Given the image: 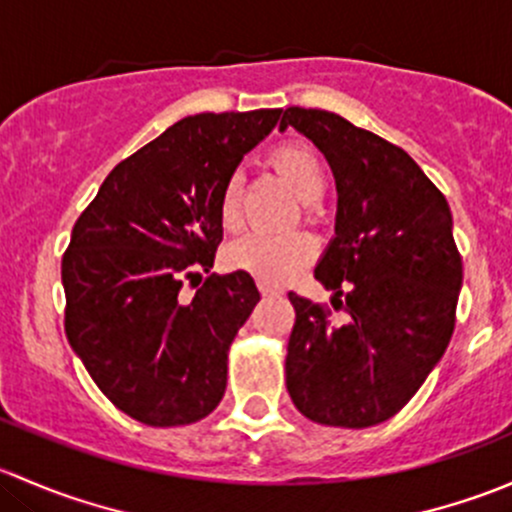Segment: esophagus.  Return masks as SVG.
Listing matches in <instances>:
<instances>
[{
	"label": "esophagus",
	"mask_w": 512,
	"mask_h": 512,
	"mask_svg": "<svg viewBox=\"0 0 512 512\" xmlns=\"http://www.w3.org/2000/svg\"><path fill=\"white\" fill-rule=\"evenodd\" d=\"M257 289H260V294L262 297H277V294H280V287H272V285H267V282H257Z\"/></svg>",
	"instance_id": "esophagus-1"
}]
</instances>
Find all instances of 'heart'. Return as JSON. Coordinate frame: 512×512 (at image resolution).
Masks as SVG:
<instances>
[{
	"instance_id": "obj_1",
	"label": "heart",
	"mask_w": 512,
	"mask_h": 512,
	"mask_svg": "<svg viewBox=\"0 0 512 512\" xmlns=\"http://www.w3.org/2000/svg\"><path fill=\"white\" fill-rule=\"evenodd\" d=\"M267 163L275 173L294 190L299 200L319 198L324 190V165L317 151L304 141L277 143L267 156ZM242 180L240 175H230L220 188L218 218L225 230H235L240 225ZM314 255V240L302 230L280 232H247L240 240L227 245L225 262L232 270L247 272L267 285H277L292 277L299 267L307 265Z\"/></svg>"
}]
</instances>
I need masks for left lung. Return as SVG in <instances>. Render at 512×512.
<instances>
[{"label":"left lung","mask_w":512,"mask_h":512,"mask_svg":"<svg viewBox=\"0 0 512 512\" xmlns=\"http://www.w3.org/2000/svg\"><path fill=\"white\" fill-rule=\"evenodd\" d=\"M287 126L337 180V235L314 277L347 312L334 322L327 304L289 292L287 391L314 423L376 426L409 404L451 342L463 282L451 208L404 148L347 118L289 106Z\"/></svg>","instance_id":"left-lung-1"}]
</instances>
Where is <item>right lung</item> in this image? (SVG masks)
<instances>
[{
    "instance_id": "add662e5",
    "label": "right lung",
    "mask_w": 512,
    "mask_h": 512,
    "mask_svg": "<svg viewBox=\"0 0 512 512\" xmlns=\"http://www.w3.org/2000/svg\"><path fill=\"white\" fill-rule=\"evenodd\" d=\"M282 108L198 113L116 165L61 260L64 329L116 409L185 426L220 404L227 349L260 302L247 272H200L223 242L220 188ZM196 289L185 295L182 287Z\"/></svg>"
}]
</instances>
